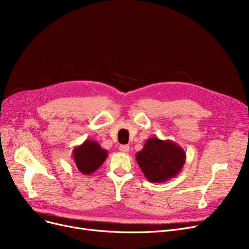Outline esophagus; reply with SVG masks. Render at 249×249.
Segmentation results:
<instances>
[{
	"instance_id": "esophagus-1",
	"label": "esophagus",
	"mask_w": 249,
	"mask_h": 249,
	"mask_svg": "<svg viewBox=\"0 0 249 249\" xmlns=\"http://www.w3.org/2000/svg\"><path fill=\"white\" fill-rule=\"evenodd\" d=\"M120 150H121L122 152H124V153H128V151H129V146H127V145H122V146H120Z\"/></svg>"
}]
</instances>
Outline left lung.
<instances>
[{
    "mask_svg": "<svg viewBox=\"0 0 249 249\" xmlns=\"http://www.w3.org/2000/svg\"><path fill=\"white\" fill-rule=\"evenodd\" d=\"M184 150L171 140L149 138L136 160L146 178L155 183L165 182L178 175L185 163Z\"/></svg>",
    "mask_w": 249,
    "mask_h": 249,
    "instance_id": "8db88e82",
    "label": "left lung"
}]
</instances>
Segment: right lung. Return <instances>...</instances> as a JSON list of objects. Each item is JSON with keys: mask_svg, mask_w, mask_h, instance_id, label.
Segmentation results:
<instances>
[{"mask_svg": "<svg viewBox=\"0 0 249 249\" xmlns=\"http://www.w3.org/2000/svg\"><path fill=\"white\" fill-rule=\"evenodd\" d=\"M107 155L108 152L102 149L94 140H86L84 143L76 147L72 153L77 168L81 173L86 175L95 172L107 158Z\"/></svg>", "mask_w": 249, "mask_h": 249, "instance_id": "right-lung-1", "label": "right lung"}]
</instances>
